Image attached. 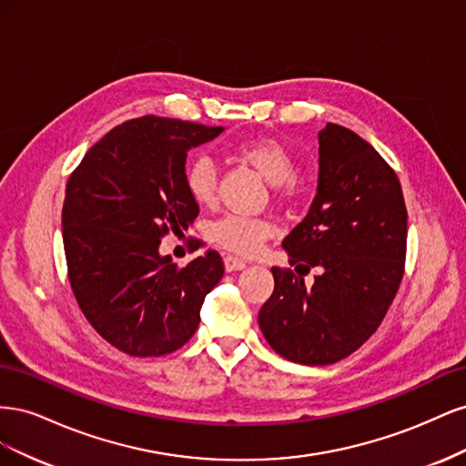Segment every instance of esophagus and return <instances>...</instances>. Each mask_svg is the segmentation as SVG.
Here are the masks:
<instances>
[{"instance_id":"1","label":"esophagus","mask_w":466,"mask_h":466,"mask_svg":"<svg viewBox=\"0 0 466 466\" xmlns=\"http://www.w3.org/2000/svg\"><path fill=\"white\" fill-rule=\"evenodd\" d=\"M223 262H225V270L228 272H235V270H243V268L247 266V262L245 260H241V258H237V257H231V255H228L223 258Z\"/></svg>"}]
</instances>
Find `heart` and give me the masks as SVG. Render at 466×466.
I'll use <instances>...</instances> for the list:
<instances>
[{
    "mask_svg": "<svg viewBox=\"0 0 466 466\" xmlns=\"http://www.w3.org/2000/svg\"><path fill=\"white\" fill-rule=\"evenodd\" d=\"M235 155L243 159L274 185L278 200H291L298 196V161L288 144L278 137H252L235 146ZM185 188L190 198L209 206L218 198V168L206 155H196L185 167ZM274 233L272 223L266 218L225 214L208 225V237L223 250L238 257H252L260 250L266 238Z\"/></svg>",
    "mask_w": 466,
    "mask_h": 466,
    "instance_id": "heart-1",
    "label": "heart"
}]
</instances>
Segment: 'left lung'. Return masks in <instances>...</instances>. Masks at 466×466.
<instances>
[{
	"label": "left lung",
	"mask_w": 466,
	"mask_h": 466,
	"mask_svg": "<svg viewBox=\"0 0 466 466\" xmlns=\"http://www.w3.org/2000/svg\"><path fill=\"white\" fill-rule=\"evenodd\" d=\"M408 214L392 167L351 130L319 132V187L311 209L281 247L274 291L258 324L276 354L303 365L348 358L383 322L406 260ZM315 267L311 287L304 276Z\"/></svg>",
	"instance_id": "8db88e82"
}]
</instances>
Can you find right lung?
I'll return each instance as SVG.
<instances>
[{"label":"right lung","instance_id":"obj_1","mask_svg":"<svg viewBox=\"0 0 466 466\" xmlns=\"http://www.w3.org/2000/svg\"><path fill=\"white\" fill-rule=\"evenodd\" d=\"M221 132L155 115L132 118L98 139L67 180L69 284L91 327L124 354L157 358L185 346L223 276L218 250L187 266L159 255L161 238L187 231L200 211L185 188L188 149Z\"/></svg>","mask_w":466,"mask_h":466}]
</instances>
